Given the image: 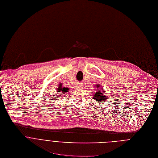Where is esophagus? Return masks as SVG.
<instances>
[{
	"label": "esophagus",
	"instance_id": "esophagus-1",
	"mask_svg": "<svg viewBox=\"0 0 158 158\" xmlns=\"http://www.w3.org/2000/svg\"><path fill=\"white\" fill-rule=\"evenodd\" d=\"M80 86H80V85H79V86H78V88H80Z\"/></svg>",
	"mask_w": 158,
	"mask_h": 158
}]
</instances>
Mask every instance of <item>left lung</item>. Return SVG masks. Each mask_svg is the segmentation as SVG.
I'll use <instances>...</instances> for the list:
<instances>
[{
    "mask_svg": "<svg viewBox=\"0 0 158 158\" xmlns=\"http://www.w3.org/2000/svg\"><path fill=\"white\" fill-rule=\"evenodd\" d=\"M96 87V93L93 97V99L95 100L96 102H100L101 103H105L106 101L108 100V96H106V94H104L103 91H104V89L103 87H102V85L100 84H97L95 85Z\"/></svg>",
    "mask_w": 158,
    "mask_h": 158,
    "instance_id": "1",
    "label": "left lung"
}]
</instances>
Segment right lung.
Segmentation results:
<instances>
[{"label":"right lung","instance_id":"right-lung-1","mask_svg":"<svg viewBox=\"0 0 158 158\" xmlns=\"http://www.w3.org/2000/svg\"><path fill=\"white\" fill-rule=\"evenodd\" d=\"M62 85H62L61 83H59V85L58 86V88H56V92H57V93L59 92L60 94H65L67 92H68V91L69 90V88L63 87Z\"/></svg>","mask_w":158,"mask_h":158}]
</instances>
